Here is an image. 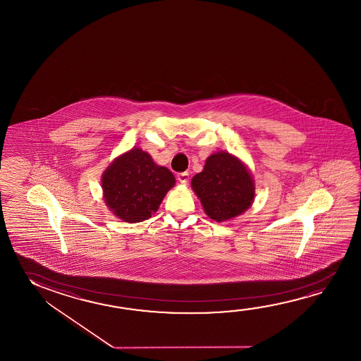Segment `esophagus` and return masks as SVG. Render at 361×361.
<instances>
[{
  "instance_id": "obj_1",
  "label": "esophagus",
  "mask_w": 361,
  "mask_h": 361,
  "mask_svg": "<svg viewBox=\"0 0 361 361\" xmlns=\"http://www.w3.org/2000/svg\"><path fill=\"white\" fill-rule=\"evenodd\" d=\"M178 180L180 183H183V185H186V183H189V173H188V172L178 173Z\"/></svg>"
}]
</instances>
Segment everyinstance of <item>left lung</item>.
Wrapping results in <instances>:
<instances>
[{
  "label": "left lung",
  "instance_id": "left-lung-1",
  "mask_svg": "<svg viewBox=\"0 0 361 361\" xmlns=\"http://www.w3.org/2000/svg\"><path fill=\"white\" fill-rule=\"evenodd\" d=\"M207 216L228 221L245 213L255 196V178L248 166L226 151L210 154L202 171L191 180Z\"/></svg>",
  "mask_w": 361,
  "mask_h": 361
}]
</instances>
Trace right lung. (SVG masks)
<instances>
[{
    "label": "right lung",
    "instance_id": "1",
    "mask_svg": "<svg viewBox=\"0 0 361 361\" xmlns=\"http://www.w3.org/2000/svg\"><path fill=\"white\" fill-rule=\"evenodd\" d=\"M175 176L165 166L157 165L141 148L119 154L102 175L106 207L126 223H140L159 210Z\"/></svg>",
    "mask_w": 361,
    "mask_h": 361
}]
</instances>
